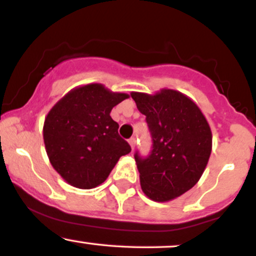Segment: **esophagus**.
Here are the masks:
<instances>
[{"label":"esophagus","instance_id":"1","mask_svg":"<svg viewBox=\"0 0 256 256\" xmlns=\"http://www.w3.org/2000/svg\"><path fill=\"white\" fill-rule=\"evenodd\" d=\"M128 143H130V146H131L132 149L136 148V138H134V137L130 138V140H128Z\"/></svg>","mask_w":256,"mask_h":256}]
</instances>
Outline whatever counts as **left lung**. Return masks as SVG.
I'll list each match as a JSON object with an SVG mask.
<instances>
[{"mask_svg": "<svg viewBox=\"0 0 256 256\" xmlns=\"http://www.w3.org/2000/svg\"><path fill=\"white\" fill-rule=\"evenodd\" d=\"M152 137L146 158L134 155L142 192L155 202H168L190 190L204 174L212 152V131L198 106L173 89L155 94L132 91Z\"/></svg>", "mask_w": 256, "mask_h": 256, "instance_id": "obj_1", "label": "left lung"}]
</instances>
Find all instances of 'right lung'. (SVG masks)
I'll return each mask as SVG.
<instances>
[{
	"label": "right lung",
	"mask_w": 256,
	"mask_h": 256,
	"mask_svg": "<svg viewBox=\"0 0 256 256\" xmlns=\"http://www.w3.org/2000/svg\"><path fill=\"white\" fill-rule=\"evenodd\" d=\"M125 98L128 94L90 83L70 90L48 112L43 125L46 152L66 183L78 189L98 186L131 152L110 116Z\"/></svg>",
	"instance_id": "1"
}]
</instances>
